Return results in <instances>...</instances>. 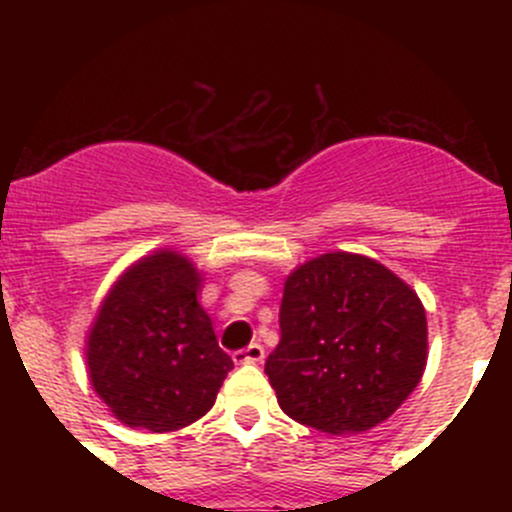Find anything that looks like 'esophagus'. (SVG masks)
<instances>
[{
	"label": "esophagus",
	"mask_w": 512,
	"mask_h": 512,
	"mask_svg": "<svg viewBox=\"0 0 512 512\" xmlns=\"http://www.w3.org/2000/svg\"><path fill=\"white\" fill-rule=\"evenodd\" d=\"M262 359H265L262 344H250V347L237 349V352L232 354V361H235V364H260Z\"/></svg>",
	"instance_id": "esophagus-1"
}]
</instances>
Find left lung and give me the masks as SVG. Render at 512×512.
Here are the masks:
<instances>
[{
    "instance_id": "8db88e82",
    "label": "left lung",
    "mask_w": 512,
    "mask_h": 512,
    "mask_svg": "<svg viewBox=\"0 0 512 512\" xmlns=\"http://www.w3.org/2000/svg\"><path fill=\"white\" fill-rule=\"evenodd\" d=\"M280 332L265 364L280 409L334 436L386 421L426 369L421 299L364 255L327 252L299 265L285 282Z\"/></svg>"
}]
</instances>
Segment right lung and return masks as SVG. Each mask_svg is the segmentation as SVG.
<instances>
[{
    "mask_svg": "<svg viewBox=\"0 0 512 512\" xmlns=\"http://www.w3.org/2000/svg\"><path fill=\"white\" fill-rule=\"evenodd\" d=\"M203 280L175 250L128 267L101 302L86 364L98 399L131 428L178 431L213 409L232 359L200 307Z\"/></svg>",
    "mask_w": 512,
    "mask_h": 512,
    "instance_id": "right-lung-1",
    "label": "right lung"
}]
</instances>
